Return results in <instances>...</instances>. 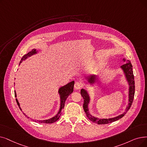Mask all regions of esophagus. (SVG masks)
<instances>
[{
    "label": "esophagus",
    "instance_id": "obj_1",
    "mask_svg": "<svg viewBox=\"0 0 147 147\" xmlns=\"http://www.w3.org/2000/svg\"><path fill=\"white\" fill-rule=\"evenodd\" d=\"M82 86V83L80 82H77L75 83L74 84V88L76 89H77V90H78V89H80Z\"/></svg>",
    "mask_w": 147,
    "mask_h": 147
}]
</instances>
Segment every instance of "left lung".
I'll return each mask as SVG.
<instances>
[{
  "instance_id": "obj_1",
  "label": "left lung",
  "mask_w": 147,
  "mask_h": 147,
  "mask_svg": "<svg viewBox=\"0 0 147 147\" xmlns=\"http://www.w3.org/2000/svg\"><path fill=\"white\" fill-rule=\"evenodd\" d=\"M123 61L124 62H126L123 65L120 67L121 69L123 71V73L124 74V76L125 77V79L127 82V84L129 85V94H128V105L126 106L125 111L123 112L122 113L119 115L113 118H99L98 117H96L95 116H93L90 113L89 110V104L90 103L91 97L90 95H89L88 91V86L93 87L97 83L96 78H95V74H91L88 75L87 77H86V80H85L84 83L85 84V89H82L80 91V94L82 95V97L84 98V105H83V107L85 111V112L86 113V117L88 118L91 120L92 122L97 123L98 124H109L114 121H116L121 118H123L126 113L127 112L131 106V104L133 103L134 95H135V80H134V75L133 72V68H132V65L130 61L125 60L124 58L123 59Z\"/></svg>"
}]
</instances>
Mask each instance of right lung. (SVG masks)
Segmentation results:
<instances>
[{
    "instance_id": "1",
    "label": "right lung",
    "mask_w": 147,
    "mask_h": 147,
    "mask_svg": "<svg viewBox=\"0 0 147 147\" xmlns=\"http://www.w3.org/2000/svg\"><path fill=\"white\" fill-rule=\"evenodd\" d=\"M38 53V50H36L35 49H32V50L30 51V52H29V53H28L27 54H26V55H24L23 56V58H22L21 61L20 62V63H19V65H20V63L23 62V61L26 60V59L29 58V57L33 56L34 55H36ZM74 85V81L73 80L71 82H69L68 84H67V85L63 86H61V87H60L59 88V89H58V94L59 95V97H60V107H59V109L58 113H57L54 117H53L52 118H49V119H44V120H37V119H31L33 120V121H35V122H36V123H46V124L53 123L56 122V121H58L59 119V118H60V116H61V115L62 113L61 111L63 109V107H64L65 102L67 97L73 92ZM14 93H15V97H17V94H16V91H14ZM16 101H17V103L19 107H20V110L22 111V109H21L20 103H19V102L18 101L17 98H16ZM23 114L28 118H30L24 112H23Z\"/></svg>"
}]
</instances>
